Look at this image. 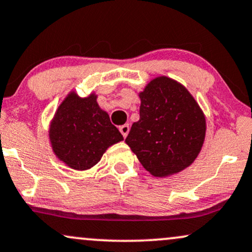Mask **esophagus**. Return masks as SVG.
<instances>
[{"mask_svg":"<svg viewBox=\"0 0 252 252\" xmlns=\"http://www.w3.org/2000/svg\"><path fill=\"white\" fill-rule=\"evenodd\" d=\"M119 131H120L121 134H123V137L126 138L127 134H128V132H129V126L127 125V124H126V125H123L119 128Z\"/></svg>","mask_w":252,"mask_h":252,"instance_id":"34e87169","label":"esophagus"}]
</instances>
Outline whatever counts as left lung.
<instances>
[{"label":"left lung","mask_w":252,"mask_h":252,"mask_svg":"<svg viewBox=\"0 0 252 252\" xmlns=\"http://www.w3.org/2000/svg\"><path fill=\"white\" fill-rule=\"evenodd\" d=\"M140 97V119L125 143L146 171L165 178L182 172L202 150L206 120L192 94L176 80H151Z\"/></svg>","instance_id":"8db88e82"}]
</instances>
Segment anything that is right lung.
Returning a JSON list of instances; mask_svg holds the SVG:
<instances>
[{
	"label": "right lung",
	"instance_id": "1",
	"mask_svg": "<svg viewBox=\"0 0 252 252\" xmlns=\"http://www.w3.org/2000/svg\"><path fill=\"white\" fill-rule=\"evenodd\" d=\"M96 99L95 93L81 97L74 91L69 92L49 124L53 152L73 170H90L108 147L124 140Z\"/></svg>",
	"mask_w": 252,
	"mask_h": 252
}]
</instances>
